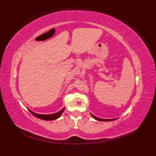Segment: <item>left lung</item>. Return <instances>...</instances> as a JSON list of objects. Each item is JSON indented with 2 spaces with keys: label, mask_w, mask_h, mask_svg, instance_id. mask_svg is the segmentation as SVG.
Segmentation results:
<instances>
[{
  "label": "left lung",
  "mask_w": 156,
  "mask_h": 156,
  "mask_svg": "<svg viewBox=\"0 0 156 156\" xmlns=\"http://www.w3.org/2000/svg\"><path fill=\"white\" fill-rule=\"evenodd\" d=\"M90 115L94 118V119L98 120V121H102V122H108V121H113V120H116V119H100V118L96 117V116H94L92 114L90 113Z\"/></svg>",
  "instance_id": "8db88e82"
}]
</instances>
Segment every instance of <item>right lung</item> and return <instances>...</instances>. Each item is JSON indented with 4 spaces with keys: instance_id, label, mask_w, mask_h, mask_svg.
I'll return each mask as SVG.
<instances>
[{
    "instance_id": "obj_1",
    "label": "right lung",
    "mask_w": 156,
    "mask_h": 156,
    "mask_svg": "<svg viewBox=\"0 0 156 156\" xmlns=\"http://www.w3.org/2000/svg\"><path fill=\"white\" fill-rule=\"evenodd\" d=\"M28 110L30 111V112H31L32 114L35 116L36 117L40 119L44 120H54L56 119H58V118L62 115V114L63 113L65 108H63L62 109H61L60 111L54 113V114H50V115H41V114H37V113H35L33 111H32L31 110H30L29 108H27Z\"/></svg>"
}]
</instances>
